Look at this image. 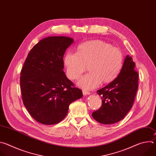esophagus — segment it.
<instances>
[{
  "mask_svg": "<svg viewBox=\"0 0 156 156\" xmlns=\"http://www.w3.org/2000/svg\"><path fill=\"white\" fill-rule=\"evenodd\" d=\"M83 94L84 96H86V95H90L91 93L88 91H86V90H83Z\"/></svg>",
  "mask_w": 156,
  "mask_h": 156,
  "instance_id": "obj_1",
  "label": "esophagus"
}]
</instances>
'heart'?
<instances>
[{"label": "heart", "instance_id": "1", "mask_svg": "<svg viewBox=\"0 0 156 156\" xmlns=\"http://www.w3.org/2000/svg\"><path fill=\"white\" fill-rule=\"evenodd\" d=\"M67 77L77 80L86 71L76 84L87 90L98 87L101 83L112 82L119 75L123 66V56L121 51L101 40H92L81 43L76 54L67 53L64 57Z\"/></svg>", "mask_w": 156, "mask_h": 156}]
</instances>
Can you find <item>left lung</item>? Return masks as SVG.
<instances>
[{
  "mask_svg": "<svg viewBox=\"0 0 156 156\" xmlns=\"http://www.w3.org/2000/svg\"><path fill=\"white\" fill-rule=\"evenodd\" d=\"M135 63L129 55L125 58L118 76L97 91L101 97V107L92 114L98 122L110 125L122 120L131 108L138 88V73Z\"/></svg>",
  "mask_w": 156,
  "mask_h": 156,
  "instance_id": "1",
  "label": "left lung"
}]
</instances>
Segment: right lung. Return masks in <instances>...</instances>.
<instances>
[{"label":"right lung","instance_id":"1","mask_svg":"<svg viewBox=\"0 0 156 156\" xmlns=\"http://www.w3.org/2000/svg\"><path fill=\"white\" fill-rule=\"evenodd\" d=\"M74 42L66 36H49L39 41L29 52L21 72L23 104L37 122L59 123L69 105L83 96L63 72V57Z\"/></svg>","mask_w":156,"mask_h":156}]
</instances>
